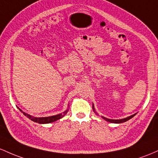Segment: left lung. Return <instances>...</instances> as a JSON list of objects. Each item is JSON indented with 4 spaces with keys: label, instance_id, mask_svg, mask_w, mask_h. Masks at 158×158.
I'll return each mask as SVG.
<instances>
[{
    "label": "left lung",
    "instance_id": "obj_1",
    "mask_svg": "<svg viewBox=\"0 0 158 158\" xmlns=\"http://www.w3.org/2000/svg\"><path fill=\"white\" fill-rule=\"evenodd\" d=\"M93 109H94V108H93ZM135 115H136V113H135V114L132 115V116H128V117H127L125 118H122V119H109V118L104 117V116H102V118H104V120H106V121H107L109 122H112V123H122V122H126V121H127V120L130 119V118H133L134 116H135Z\"/></svg>",
    "mask_w": 158,
    "mask_h": 158
}]
</instances>
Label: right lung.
I'll list each match as a JSON object with an SVG mask.
<instances>
[{"instance_id":"add662e5","label":"right lung","mask_w":158,"mask_h":158,"mask_svg":"<svg viewBox=\"0 0 158 158\" xmlns=\"http://www.w3.org/2000/svg\"><path fill=\"white\" fill-rule=\"evenodd\" d=\"M19 108V107H18ZM19 110L21 112H22V110L21 109H19ZM24 115L27 117L28 118L32 120V121L37 122V123L40 124H47V123H51V122H54L56 121V120L60 119V118H63V116H65V114L67 113V111H65L63 113H60V114L56 115V116H49V117H40V118H37V117H33V116H31V115L27 114V113H25L24 112H22Z\"/></svg>"}]
</instances>
